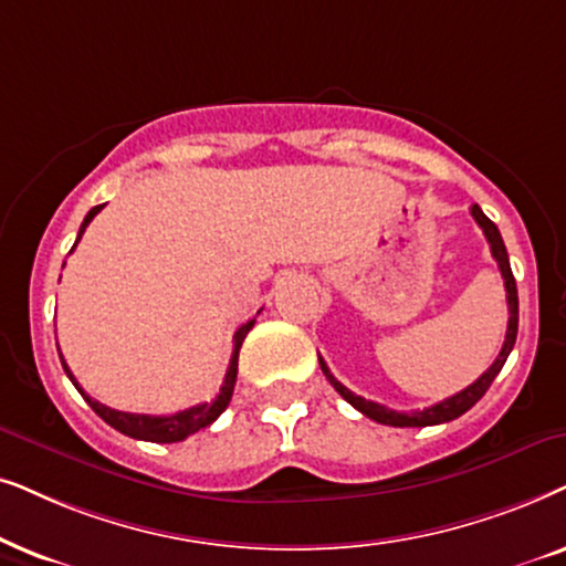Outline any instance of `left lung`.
Wrapping results in <instances>:
<instances>
[{
	"label": "left lung",
	"mask_w": 566,
	"mask_h": 566,
	"mask_svg": "<svg viewBox=\"0 0 566 566\" xmlns=\"http://www.w3.org/2000/svg\"><path fill=\"white\" fill-rule=\"evenodd\" d=\"M471 214L473 220L479 222V228L484 230V235L489 240V248H492V255L496 261V266L502 271V279H504V290H507V307H510V321H507V336H504V344H502V352L500 357L494 359V365L489 367V370L481 375L476 382H471L469 388H463L461 394L446 398V401L429 406V409H421V411H394V409H386V406L375 403V401H367V398L361 396H354L349 388H344L342 382H338L334 375H331L326 361H321V370L326 375L331 386L338 390V396L344 398V401H349L354 409L365 413V417H370L373 421H380V424H388V427H432V424H446V421H453L461 417L471 409L473 403L479 401L481 396L486 394L489 386H492V380L500 375V370L504 367V361H507L512 346H515V338H517V287H515V276H512V269H510V259H507V248L502 243V235L500 230H496V224L489 220V217L481 212L479 205L471 207Z\"/></svg>",
	"instance_id": "1"
}]
</instances>
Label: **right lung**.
Here are the masks:
<instances>
[{"label": "right lung", "instance_id": "1", "mask_svg": "<svg viewBox=\"0 0 566 566\" xmlns=\"http://www.w3.org/2000/svg\"><path fill=\"white\" fill-rule=\"evenodd\" d=\"M101 209H103V205L90 209L87 217H85V222L80 224V232H77V240H74V245L80 243L82 232H85V228H87L90 222H93V217H95L97 212H101ZM74 245H72V251H74ZM253 323H255V318L243 323V326H240V328L235 331V336H232V344H235V346H232L230 367H228V375H224V382H222L220 394H217L214 401H212V403L191 406V409L176 411V413H170V417H149V413L116 411V409H111V406L95 401V398H90V396L85 394V390L80 388V382L74 380V375H72L70 367H66V361H64L62 354H59V357H62V365H64L66 378H70V380L74 382V388L80 390L82 398H85V401L90 403V409H93V411L97 413V417H101V419L105 421V424H111L113 429H118L120 434L134 437V440H147V442H180V440H186L188 434L199 432V429H205V427L212 424V421H214L217 417H220V413H222L224 409H228V403H230V398H232V388H235V378H238V354H240V346H243V338L248 336V331L253 328Z\"/></svg>", "mask_w": 566, "mask_h": 566}]
</instances>
